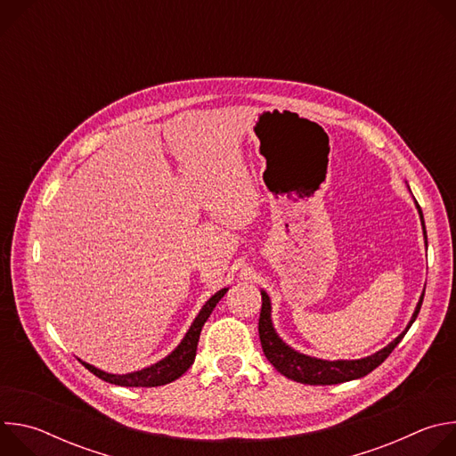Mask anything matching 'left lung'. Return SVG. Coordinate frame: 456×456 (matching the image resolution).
<instances>
[{
    "mask_svg": "<svg viewBox=\"0 0 456 456\" xmlns=\"http://www.w3.org/2000/svg\"><path fill=\"white\" fill-rule=\"evenodd\" d=\"M419 215H420V222H422V229H424V240L428 241L426 236V225H424V216L420 211V206L417 204ZM422 299H424V292L415 306V312L408 322V327L404 329V332H401L392 343L387 346H384L382 350L375 352L373 355L362 357V359H355V361H327V359H317V357H310L305 354H299L297 350L290 348L274 330L273 324V317H271V297L265 290H262V312H259V322H257V332H259V341H262V348L265 357L269 359V362L287 379H292L296 382L301 384H314V386H327V384H339V382H346V380H354V379H361L364 375H368L371 370H375L379 364L384 362V359L394 352V348L403 341V338L406 336V332L410 330L411 324L415 322L420 306H422Z\"/></svg>",
    "mask_w": 456,
    "mask_h": 456,
    "instance_id": "obj_1",
    "label": "left lung"
}]
</instances>
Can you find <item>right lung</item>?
Here are the masks:
<instances>
[{"instance_id": "obj_1", "label": "right lung", "mask_w": 456, "mask_h": 456, "mask_svg": "<svg viewBox=\"0 0 456 456\" xmlns=\"http://www.w3.org/2000/svg\"><path fill=\"white\" fill-rule=\"evenodd\" d=\"M229 289H222L218 290L213 297H209L206 301V305L202 306V310L199 312V315L194 317V321L191 322V327L187 330V334L183 336V339L180 341V345L162 361L142 368L139 371H132V373H108L102 371L85 361H81L94 375H97L99 379L110 382V384H117V386H127V387H155V386H164L167 382H173L175 379H178L180 375H183L189 366L194 362V357H197V346H199V339H200V332L204 322L208 321V317L211 315V312L215 310L216 303L225 296Z\"/></svg>"}]
</instances>
